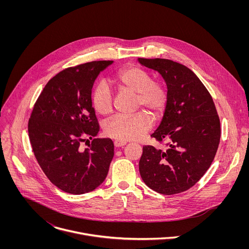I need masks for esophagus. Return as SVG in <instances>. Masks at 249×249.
<instances>
[{"label":"esophagus","mask_w":249,"mask_h":249,"mask_svg":"<svg viewBox=\"0 0 249 249\" xmlns=\"http://www.w3.org/2000/svg\"><path fill=\"white\" fill-rule=\"evenodd\" d=\"M126 144V142H124V141H115L114 142V145L116 146V147H123V146H124Z\"/></svg>","instance_id":"1"}]
</instances>
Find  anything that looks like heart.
<instances>
[{"mask_svg":"<svg viewBox=\"0 0 249 249\" xmlns=\"http://www.w3.org/2000/svg\"><path fill=\"white\" fill-rule=\"evenodd\" d=\"M111 82L120 92L135 95V111L141 109L154 120L163 115L169 100L168 87L163 80L151 79L148 71L130 66L118 71ZM92 105L102 116L113 112V96L106 84L96 85L92 93ZM145 113L138 112L130 117H114L106 124L105 132L118 141L139 140L151 126V120Z\"/></svg>","mask_w":249,"mask_h":249,"instance_id":"heart-1","label":"heart"}]
</instances>
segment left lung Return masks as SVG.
Instances as JSON below:
<instances>
[{
  "instance_id": "1",
  "label": "left lung",
  "mask_w": 249,
  "mask_h": 249,
  "mask_svg": "<svg viewBox=\"0 0 249 249\" xmlns=\"http://www.w3.org/2000/svg\"><path fill=\"white\" fill-rule=\"evenodd\" d=\"M158 71L166 82L169 100L161 124L151 134L164 149L144 145L139 171L144 184L162 195L193 187L213 162L220 139L219 118L213 99L196 73L163 58H138Z\"/></svg>"
}]
</instances>
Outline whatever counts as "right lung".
<instances>
[{
    "label": "right lung",
    "mask_w": 249,
    "mask_h": 249,
    "mask_svg": "<svg viewBox=\"0 0 249 249\" xmlns=\"http://www.w3.org/2000/svg\"><path fill=\"white\" fill-rule=\"evenodd\" d=\"M113 61H92L58 72L44 87L32 112L28 130L36 160L50 181L71 195L94 191L107 178L114 156L111 139H93L99 123L92 88ZM88 141V140H87Z\"/></svg>",
    "instance_id": "1"
}]
</instances>
